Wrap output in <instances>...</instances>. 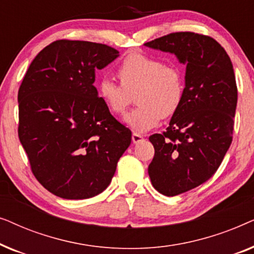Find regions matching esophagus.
I'll return each mask as SVG.
<instances>
[{"label": "esophagus", "instance_id": "esophagus-1", "mask_svg": "<svg viewBox=\"0 0 254 254\" xmlns=\"http://www.w3.org/2000/svg\"><path fill=\"white\" fill-rule=\"evenodd\" d=\"M131 141H133L135 144H137V143H140L141 141H143V136H142L141 134L133 133V135H131Z\"/></svg>", "mask_w": 254, "mask_h": 254}]
</instances>
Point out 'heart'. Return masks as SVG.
Wrapping results in <instances>:
<instances>
[{"label": "heart", "instance_id": "obj_1", "mask_svg": "<svg viewBox=\"0 0 254 254\" xmlns=\"http://www.w3.org/2000/svg\"><path fill=\"white\" fill-rule=\"evenodd\" d=\"M121 85L103 78L97 85L99 98L111 112L124 113L135 96L137 107L124 118L127 126L147 131L157 126L161 118L171 117L179 109L184 97V79L178 68L165 65L145 54H130L118 68Z\"/></svg>", "mask_w": 254, "mask_h": 254}]
</instances>
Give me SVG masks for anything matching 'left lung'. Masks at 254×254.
<instances>
[{
  "label": "left lung",
  "instance_id": "8db88e82",
  "mask_svg": "<svg viewBox=\"0 0 254 254\" xmlns=\"http://www.w3.org/2000/svg\"><path fill=\"white\" fill-rule=\"evenodd\" d=\"M186 65L183 102L163 134L149 140L152 186L166 196L195 189L216 172L232 141L237 85L224 48L213 38L176 32L144 44Z\"/></svg>",
  "mask_w": 254,
  "mask_h": 254
}]
</instances>
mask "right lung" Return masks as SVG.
Masks as SVG:
<instances>
[{"label":"right lung","instance_id":"obj_1","mask_svg":"<svg viewBox=\"0 0 254 254\" xmlns=\"http://www.w3.org/2000/svg\"><path fill=\"white\" fill-rule=\"evenodd\" d=\"M119 57L107 45L58 40L31 62L18 91V136L36 178L54 195L89 199L110 185L131 141L99 98L96 70Z\"/></svg>","mask_w":254,"mask_h":254}]
</instances>
